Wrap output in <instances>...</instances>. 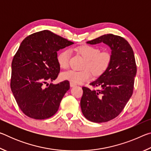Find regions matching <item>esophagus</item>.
Here are the masks:
<instances>
[{"label": "esophagus", "mask_w": 151, "mask_h": 151, "mask_svg": "<svg viewBox=\"0 0 151 151\" xmlns=\"http://www.w3.org/2000/svg\"><path fill=\"white\" fill-rule=\"evenodd\" d=\"M76 85L75 83H72V82H70V87H73V86H76Z\"/></svg>", "instance_id": "obj_1"}]
</instances>
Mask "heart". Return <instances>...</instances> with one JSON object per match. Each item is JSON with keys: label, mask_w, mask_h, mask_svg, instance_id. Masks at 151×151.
I'll use <instances>...</instances> for the list:
<instances>
[{"label": "heart", "mask_w": 151, "mask_h": 151, "mask_svg": "<svg viewBox=\"0 0 151 151\" xmlns=\"http://www.w3.org/2000/svg\"><path fill=\"white\" fill-rule=\"evenodd\" d=\"M77 52L85 58L83 70H68L60 74L63 80L69 81L73 83H83L91 78L90 69L96 76L101 75L106 70L111 62V54L108 51H100L99 47L92 45H82L76 48ZM71 55L70 49H65L58 55L57 61L60 67L66 68L69 64ZM89 69L88 70V68Z\"/></svg>", "instance_id": "obj_1"}]
</instances>
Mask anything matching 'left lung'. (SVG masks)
<instances>
[{
  "label": "left lung",
  "mask_w": 151,
  "mask_h": 151,
  "mask_svg": "<svg viewBox=\"0 0 151 151\" xmlns=\"http://www.w3.org/2000/svg\"><path fill=\"white\" fill-rule=\"evenodd\" d=\"M103 42L111 49V62L98 79L90 84L101 90L83 87L81 111L88 121L104 122L121 113L133 93L137 65L132 48L124 38L112 34L101 36L88 44Z\"/></svg>",
  "instance_id": "1"
}]
</instances>
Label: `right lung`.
<instances>
[{
	"mask_svg": "<svg viewBox=\"0 0 151 151\" xmlns=\"http://www.w3.org/2000/svg\"><path fill=\"white\" fill-rule=\"evenodd\" d=\"M73 42L45 30L22 40L12 62L11 88L20 110L30 118L46 119L57 112L70 88L68 81L54 85L60 66L57 51Z\"/></svg>",
	"mask_w": 151,
	"mask_h": 151,
	"instance_id": "1",
	"label": "right lung"
}]
</instances>
